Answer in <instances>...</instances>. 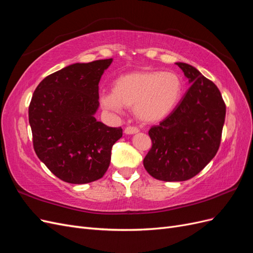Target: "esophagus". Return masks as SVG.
<instances>
[{
	"instance_id": "esophagus-1",
	"label": "esophagus",
	"mask_w": 253,
	"mask_h": 253,
	"mask_svg": "<svg viewBox=\"0 0 253 253\" xmlns=\"http://www.w3.org/2000/svg\"><path fill=\"white\" fill-rule=\"evenodd\" d=\"M139 132V128L133 126H127L125 128V133L126 134H135V133H138Z\"/></svg>"
}]
</instances>
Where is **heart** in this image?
Instances as JSON below:
<instances>
[{"label":"heart","mask_w":253,"mask_h":253,"mask_svg":"<svg viewBox=\"0 0 253 253\" xmlns=\"http://www.w3.org/2000/svg\"><path fill=\"white\" fill-rule=\"evenodd\" d=\"M182 88V80L174 72L137 71L115 80L113 91L102 93L100 102L104 109L114 113H121L124 106H133L137 118L153 124L174 110Z\"/></svg>","instance_id":"1"}]
</instances>
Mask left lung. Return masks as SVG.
Returning a JSON list of instances; mask_svg holds the SVG:
<instances>
[{"mask_svg":"<svg viewBox=\"0 0 253 253\" xmlns=\"http://www.w3.org/2000/svg\"><path fill=\"white\" fill-rule=\"evenodd\" d=\"M177 64L191 86L172 113L150 128L152 148L143 166L153 177L183 181L194 177L218 151L226 104L217 86L187 63Z\"/></svg>","mask_w":253,"mask_h":253,"instance_id":"left-lung-1","label":"left lung"}]
</instances>
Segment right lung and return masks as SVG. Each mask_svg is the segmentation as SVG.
I'll use <instances>...</instances> for the list:
<instances>
[{
	"mask_svg": "<svg viewBox=\"0 0 253 253\" xmlns=\"http://www.w3.org/2000/svg\"><path fill=\"white\" fill-rule=\"evenodd\" d=\"M113 59L75 63L44 78L28 109L37 156L58 178L87 183L101 178L121 127L95 118L99 81Z\"/></svg>",
	"mask_w": 253,
	"mask_h": 253,
	"instance_id": "add662e5",
	"label": "right lung"
}]
</instances>
